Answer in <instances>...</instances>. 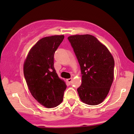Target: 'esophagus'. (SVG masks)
I'll return each mask as SVG.
<instances>
[{
  "label": "esophagus",
  "mask_w": 134,
  "mask_h": 134,
  "mask_svg": "<svg viewBox=\"0 0 134 134\" xmlns=\"http://www.w3.org/2000/svg\"><path fill=\"white\" fill-rule=\"evenodd\" d=\"M72 78H69V79H67V81L69 83H71V82H72Z\"/></svg>",
  "instance_id": "34e87169"
}]
</instances>
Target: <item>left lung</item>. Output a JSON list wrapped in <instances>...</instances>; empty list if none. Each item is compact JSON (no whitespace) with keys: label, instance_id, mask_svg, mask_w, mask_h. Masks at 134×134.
<instances>
[{"label":"left lung","instance_id":"obj_1","mask_svg":"<svg viewBox=\"0 0 134 134\" xmlns=\"http://www.w3.org/2000/svg\"><path fill=\"white\" fill-rule=\"evenodd\" d=\"M77 58L82 84L77 92L84 103L95 105L107 97L114 77L115 62L109 49L91 35L68 38Z\"/></svg>","mask_w":134,"mask_h":134}]
</instances>
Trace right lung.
Here are the masks:
<instances>
[{
	"label": "right lung",
	"instance_id": "right-lung-1",
	"mask_svg": "<svg viewBox=\"0 0 134 134\" xmlns=\"http://www.w3.org/2000/svg\"><path fill=\"white\" fill-rule=\"evenodd\" d=\"M63 39L64 35L41 38L29 51L24 64V74L31 94L47 108L59 105L66 88L54 66L55 52Z\"/></svg>",
	"mask_w": 134,
	"mask_h": 134
}]
</instances>
